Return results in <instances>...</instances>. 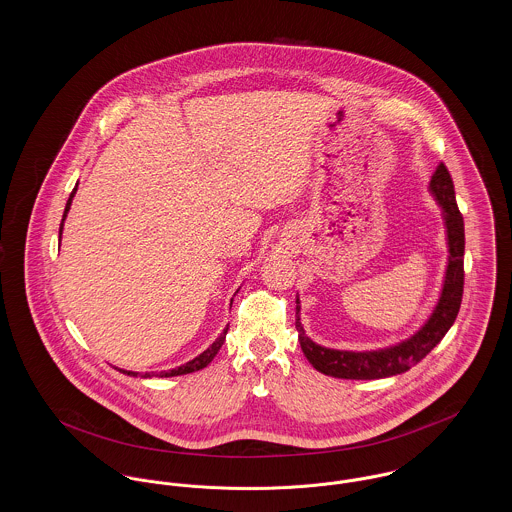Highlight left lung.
I'll return each instance as SVG.
<instances>
[{
	"mask_svg": "<svg viewBox=\"0 0 512 512\" xmlns=\"http://www.w3.org/2000/svg\"><path fill=\"white\" fill-rule=\"evenodd\" d=\"M429 193L441 207L447 236V269L439 300L418 331L408 338L377 350H336L313 342L301 325L300 298H296V329L307 361L321 373L338 379H385L400 375L423 360L449 332L458 315L464 288V220L456 207L454 185L441 162L429 181Z\"/></svg>",
	"mask_w": 512,
	"mask_h": 512,
	"instance_id": "obj_1",
	"label": "left lung"
}]
</instances>
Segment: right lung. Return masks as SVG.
Masks as SVG:
<instances>
[{
	"mask_svg": "<svg viewBox=\"0 0 512 512\" xmlns=\"http://www.w3.org/2000/svg\"><path fill=\"white\" fill-rule=\"evenodd\" d=\"M75 193H77V185H75V189L71 191V195H69V201H67V205H65V211H63V218H61V226H60V238L61 232H63V222H65V218H67V212L71 209V203H73V197H75ZM240 292V290H238ZM226 332H228V325H226V329L220 332V336L212 342L211 346L205 350V352H201L197 358H193V360L187 361V363H183L180 367H176V369H168V371H160V373H156V371H149V373H139V371H127V369H118L121 371L123 375H129V377H143V379H151V377H178V375H187V373H193V371H199V369H203V367H207L212 360H214V356L218 354V350L222 348V344H224V340H226Z\"/></svg>",
	"mask_w": 512,
	"mask_h": 512,
	"instance_id": "right-lung-1",
	"label": "right lung"
}]
</instances>
